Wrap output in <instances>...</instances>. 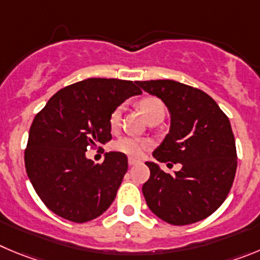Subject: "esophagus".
<instances>
[{
  "label": "esophagus",
  "mask_w": 260,
  "mask_h": 260,
  "mask_svg": "<svg viewBox=\"0 0 260 260\" xmlns=\"http://www.w3.org/2000/svg\"><path fill=\"white\" fill-rule=\"evenodd\" d=\"M137 161H138V160L135 159V157H128V164H129V166H135Z\"/></svg>",
  "instance_id": "obj_1"
}]
</instances>
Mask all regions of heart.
<instances>
[{
  "label": "heart",
  "mask_w": 260,
  "mask_h": 260,
  "mask_svg": "<svg viewBox=\"0 0 260 260\" xmlns=\"http://www.w3.org/2000/svg\"><path fill=\"white\" fill-rule=\"evenodd\" d=\"M140 108H141L142 113L145 114L147 119L150 116L155 115V114H164L166 108H164V104L156 99V97H146L140 103ZM122 113H123V106H116L110 114V118H109V123H110V127L113 129L119 127L120 124V120H122ZM151 146L150 141L147 140H142V138L133 137V136H127V137H123L120 140L114 144V149L119 152H123V154H127L129 156H141L145 151H146L149 147Z\"/></svg>",
  "instance_id": "heart-1"
}]
</instances>
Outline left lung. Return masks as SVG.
Wrapping results in <instances>:
<instances>
[{
  "label": "left lung",
  "mask_w": 260,
  "mask_h": 260,
  "mask_svg": "<svg viewBox=\"0 0 260 260\" xmlns=\"http://www.w3.org/2000/svg\"><path fill=\"white\" fill-rule=\"evenodd\" d=\"M159 97L171 114V129L152 152L159 163H181L174 174L146 161L150 178L142 186L152 213L164 222L185 225L205 219L223 204L237 168L229 118L204 91L171 79L137 82Z\"/></svg>",
  "instance_id": "obj_1"
}]
</instances>
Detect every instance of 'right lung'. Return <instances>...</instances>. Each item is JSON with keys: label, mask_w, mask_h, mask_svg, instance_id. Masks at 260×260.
<instances>
[{"label": "right lung", "mask_w": 260, "mask_h": 260, "mask_svg": "<svg viewBox=\"0 0 260 260\" xmlns=\"http://www.w3.org/2000/svg\"><path fill=\"white\" fill-rule=\"evenodd\" d=\"M137 82L88 78L60 89L36 115L24 160L31 185L59 217L84 223L106 212L116 196L128 159L105 154L101 164L86 157L89 147L111 140L110 114L135 94Z\"/></svg>", "instance_id": "right-lung-1"}]
</instances>
